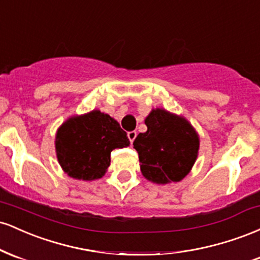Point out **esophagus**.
<instances>
[{
  "label": "esophagus",
  "instance_id": "34e87169",
  "mask_svg": "<svg viewBox=\"0 0 260 260\" xmlns=\"http://www.w3.org/2000/svg\"><path fill=\"white\" fill-rule=\"evenodd\" d=\"M127 136H128V139H129L131 144H133L134 139H136V137H137V132H136V131H131V132H128Z\"/></svg>",
  "mask_w": 260,
  "mask_h": 260
}]
</instances>
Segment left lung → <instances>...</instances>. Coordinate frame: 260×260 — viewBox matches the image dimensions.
<instances>
[{
    "mask_svg": "<svg viewBox=\"0 0 260 260\" xmlns=\"http://www.w3.org/2000/svg\"><path fill=\"white\" fill-rule=\"evenodd\" d=\"M148 131L133 142L138 151L140 171L155 183L178 182L192 169L199 149L194 128L183 117L162 109L145 118Z\"/></svg>",
    "mask_w": 260,
    "mask_h": 260,
    "instance_id": "left-lung-1",
    "label": "left lung"
}]
</instances>
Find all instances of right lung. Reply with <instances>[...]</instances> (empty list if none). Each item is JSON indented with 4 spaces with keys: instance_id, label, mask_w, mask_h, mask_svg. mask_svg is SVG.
Segmentation results:
<instances>
[{
    "instance_id": "right-lung-1",
    "label": "right lung",
    "mask_w": 260,
    "mask_h": 260,
    "mask_svg": "<svg viewBox=\"0 0 260 260\" xmlns=\"http://www.w3.org/2000/svg\"><path fill=\"white\" fill-rule=\"evenodd\" d=\"M129 144L120 123L99 110L70 118L56 136L59 165L68 176L83 181L103 177L113 149Z\"/></svg>"
}]
</instances>
